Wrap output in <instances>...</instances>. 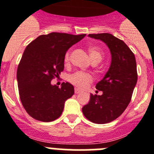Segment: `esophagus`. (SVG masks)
<instances>
[{"mask_svg":"<svg viewBox=\"0 0 154 154\" xmlns=\"http://www.w3.org/2000/svg\"><path fill=\"white\" fill-rule=\"evenodd\" d=\"M80 92H82V90H80L79 89H77V88L75 89V93L78 94V93H80Z\"/></svg>","mask_w":154,"mask_h":154,"instance_id":"esophagus-1","label":"esophagus"}]
</instances>
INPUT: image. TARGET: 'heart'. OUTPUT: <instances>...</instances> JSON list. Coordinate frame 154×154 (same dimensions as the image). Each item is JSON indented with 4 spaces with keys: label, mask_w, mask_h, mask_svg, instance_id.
Wrapping results in <instances>:
<instances>
[{
    "label": "heart",
    "mask_w": 154,
    "mask_h": 154,
    "mask_svg": "<svg viewBox=\"0 0 154 154\" xmlns=\"http://www.w3.org/2000/svg\"><path fill=\"white\" fill-rule=\"evenodd\" d=\"M88 51H89L92 62H99L102 60L103 54L98 47L95 45H89L88 47ZM69 56H70V53L69 51H67L64 56V64L65 65H69ZM92 80H93V77L90 74L82 72H77L69 76V82L71 83L80 89H85L86 87L89 86Z\"/></svg>",
    "instance_id": "1"
}]
</instances>
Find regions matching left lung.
I'll list each match as a JSON object with an SVG mask.
<instances>
[{
    "label": "left lung",
    "instance_id": "1",
    "mask_svg": "<svg viewBox=\"0 0 154 154\" xmlns=\"http://www.w3.org/2000/svg\"><path fill=\"white\" fill-rule=\"evenodd\" d=\"M88 36L104 42L111 53L109 69L96 86L103 94H90L89 103L82 107L85 118L94 123L104 124L119 117L130 103L137 82V62L125 42L111 34Z\"/></svg>",
    "mask_w": 154,
    "mask_h": 154
}]
</instances>
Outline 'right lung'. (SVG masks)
<instances>
[{
    "label": "right lung",
    "instance_id": "right-lung-1",
    "mask_svg": "<svg viewBox=\"0 0 154 154\" xmlns=\"http://www.w3.org/2000/svg\"><path fill=\"white\" fill-rule=\"evenodd\" d=\"M85 35L52 32L40 35L26 47L17 67V80L21 103L32 118L51 122L62 115L74 87L63 82L58 88L51 81L63 71L68 49Z\"/></svg>",
    "mask_w": 154,
    "mask_h": 154
}]
</instances>
